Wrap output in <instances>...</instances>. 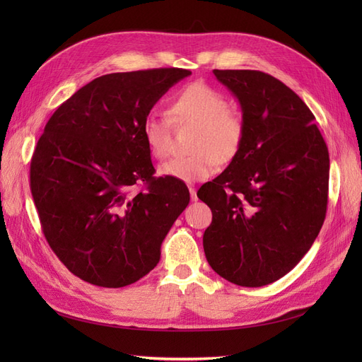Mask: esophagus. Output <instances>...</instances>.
Wrapping results in <instances>:
<instances>
[{"label":"esophagus","mask_w":362,"mask_h":362,"mask_svg":"<svg viewBox=\"0 0 362 362\" xmlns=\"http://www.w3.org/2000/svg\"><path fill=\"white\" fill-rule=\"evenodd\" d=\"M189 192H190V198H192V201H198V196H196V189L194 187H189Z\"/></svg>","instance_id":"1"}]
</instances>
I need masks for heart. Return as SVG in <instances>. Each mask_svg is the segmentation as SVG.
Segmentation results:
<instances>
[{
  "instance_id": "b5f03b06",
  "label": "heart",
  "mask_w": 362,
  "mask_h": 362,
  "mask_svg": "<svg viewBox=\"0 0 362 362\" xmlns=\"http://www.w3.org/2000/svg\"><path fill=\"white\" fill-rule=\"evenodd\" d=\"M168 117L152 115L144 122V139L158 160L166 158L170 149L172 125L193 127L189 157L172 158L158 168L160 175L194 182L210 178L216 172V161H233L243 146L246 134L245 117L229 107L226 96L205 83L182 87L169 101Z\"/></svg>"
}]
</instances>
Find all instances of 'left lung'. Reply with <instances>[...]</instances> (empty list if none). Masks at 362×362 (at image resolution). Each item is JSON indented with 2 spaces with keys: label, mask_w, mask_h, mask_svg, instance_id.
<instances>
[{
  "label": "left lung",
  "mask_w": 362,
  "mask_h": 362,
  "mask_svg": "<svg viewBox=\"0 0 362 362\" xmlns=\"http://www.w3.org/2000/svg\"><path fill=\"white\" fill-rule=\"evenodd\" d=\"M237 96L246 124L229 166L198 190L211 208L208 264L226 281L262 287L298 264L326 217L329 152L306 104L275 76L214 69Z\"/></svg>",
  "instance_id": "left-lung-1"
}]
</instances>
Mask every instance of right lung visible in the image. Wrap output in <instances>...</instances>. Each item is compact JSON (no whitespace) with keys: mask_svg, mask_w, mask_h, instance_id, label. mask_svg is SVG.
I'll return each mask as SVG.
<instances>
[{"mask_svg":"<svg viewBox=\"0 0 362 362\" xmlns=\"http://www.w3.org/2000/svg\"><path fill=\"white\" fill-rule=\"evenodd\" d=\"M190 74L158 68L98 76L47 122L30 189L49 247L80 279L119 288L158 264L163 240L190 193L180 180L154 177L144 122Z\"/></svg>","mask_w":362,"mask_h":362,"instance_id":"right-lung-1","label":"right lung"}]
</instances>
